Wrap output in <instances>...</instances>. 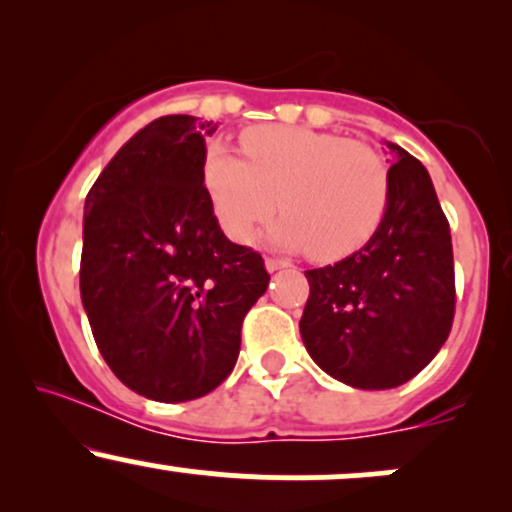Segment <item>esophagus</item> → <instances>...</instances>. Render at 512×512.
Here are the masks:
<instances>
[{
  "label": "esophagus",
  "mask_w": 512,
  "mask_h": 512,
  "mask_svg": "<svg viewBox=\"0 0 512 512\" xmlns=\"http://www.w3.org/2000/svg\"><path fill=\"white\" fill-rule=\"evenodd\" d=\"M264 267H267V272H276V269H286V267H289V262H286V260H274V257H267V260H264Z\"/></svg>",
  "instance_id": "esophagus-1"
}]
</instances>
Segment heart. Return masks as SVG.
Masks as SVG:
<instances>
[{"instance_id":"heart-1","label":"heart","mask_w":512,"mask_h":512,"mask_svg":"<svg viewBox=\"0 0 512 512\" xmlns=\"http://www.w3.org/2000/svg\"><path fill=\"white\" fill-rule=\"evenodd\" d=\"M245 158L211 144L202 180L221 231L250 243L276 211V248L317 262L354 255L375 236L390 204V170L373 149L308 127L260 125L240 134Z\"/></svg>"}]
</instances>
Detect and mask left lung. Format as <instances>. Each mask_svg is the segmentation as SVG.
Masks as SVG:
<instances>
[{
    "mask_svg": "<svg viewBox=\"0 0 512 512\" xmlns=\"http://www.w3.org/2000/svg\"><path fill=\"white\" fill-rule=\"evenodd\" d=\"M390 204L375 236L342 262L308 269L301 337L339 383L390 390L421 373L455 317L450 223L428 170L387 142Z\"/></svg>",
    "mask_w": 512,
    "mask_h": 512,
    "instance_id": "8db88e82",
    "label": "left lung"
}]
</instances>
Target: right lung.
<instances>
[{
    "mask_svg": "<svg viewBox=\"0 0 512 512\" xmlns=\"http://www.w3.org/2000/svg\"><path fill=\"white\" fill-rule=\"evenodd\" d=\"M214 122L166 115L103 168L84 204L81 303L105 363L154 402H190L231 375L269 274L223 236L202 180Z\"/></svg>",
    "mask_w": 512,
    "mask_h": 512,
    "instance_id": "obj_1",
    "label": "right lung"
}]
</instances>
